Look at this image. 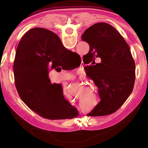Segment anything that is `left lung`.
Here are the masks:
<instances>
[{
  "label": "left lung",
  "mask_w": 148,
  "mask_h": 148,
  "mask_svg": "<svg viewBox=\"0 0 148 148\" xmlns=\"http://www.w3.org/2000/svg\"><path fill=\"white\" fill-rule=\"evenodd\" d=\"M81 39L90 46L83 62H92L86 71L101 99L88 116L111 114L123 104L134 88L136 65L130 47L114 27L103 22L90 27ZM97 58H101L99 64H95Z\"/></svg>",
  "instance_id": "8db88e82"
}]
</instances>
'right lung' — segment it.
Here are the masks:
<instances>
[{
    "label": "right lung",
    "mask_w": 148,
    "mask_h": 148,
    "mask_svg": "<svg viewBox=\"0 0 148 148\" xmlns=\"http://www.w3.org/2000/svg\"><path fill=\"white\" fill-rule=\"evenodd\" d=\"M70 51L56 34L42 28L30 29L18 44L13 65L16 88L22 101L44 118L77 115L76 108L65 99L61 84H51L48 77L49 65L56 69L60 58Z\"/></svg>",
    "instance_id": "obj_1"
}]
</instances>
